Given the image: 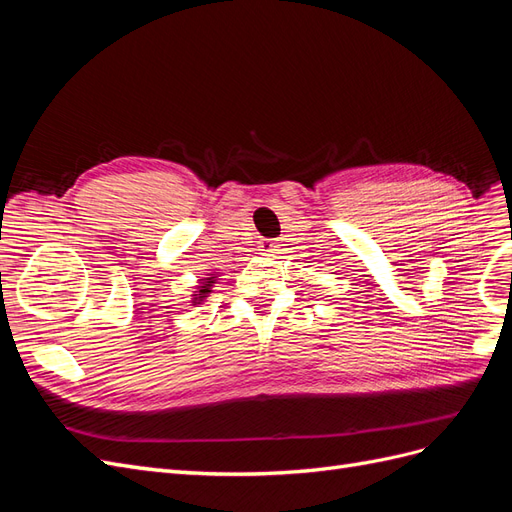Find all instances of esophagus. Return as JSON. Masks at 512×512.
<instances>
[{
    "mask_svg": "<svg viewBox=\"0 0 512 512\" xmlns=\"http://www.w3.org/2000/svg\"><path fill=\"white\" fill-rule=\"evenodd\" d=\"M275 247H277L275 241H262L260 243V252L262 254H269V252H275Z\"/></svg>",
    "mask_w": 512,
    "mask_h": 512,
    "instance_id": "1",
    "label": "esophagus"
}]
</instances>
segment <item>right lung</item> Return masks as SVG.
I'll use <instances>...</instances> for the list:
<instances>
[{
	"label": "right lung",
	"mask_w": 512,
	"mask_h": 512,
	"mask_svg": "<svg viewBox=\"0 0 512 512\" xmlns=\"http://www.w3.org/2000/svg\"><path fill=\"white\" fill-rule=\"evenodd\" d=\"M209 286H211V280H209L205 286H200V297H196L198 301H203V297H205V294L209 292Z\"/></svg>",
	"instance_id": "right-lung-1"
}]
</instances>
